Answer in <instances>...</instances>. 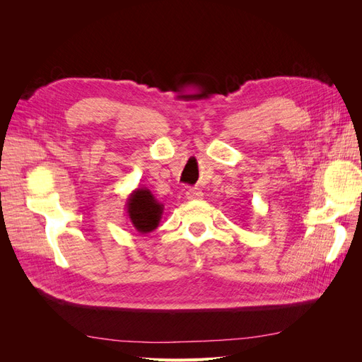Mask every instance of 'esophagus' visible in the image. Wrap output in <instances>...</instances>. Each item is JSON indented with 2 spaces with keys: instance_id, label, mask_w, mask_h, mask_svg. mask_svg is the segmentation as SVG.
I'll return each mask as SVG.
<instances>
[{
  "instance_id": "34e87169",
  "label": "esophagus",
  "mask_w": 362,
  "mask_h": 362,
  "mask_svg": "<svg viewBox=\"0 0 362 362\" xmlns=\"http://www.w3.org/2000/svg\"><path fill=\"white\" fill-rule=\"evenodd\" d=\"M185 196H187V199H199L202 198V192L196 187H190L185 192Z\"/></svg>"
}]
</instances>
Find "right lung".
I'll return each mask as SVG.
<instances>
[{
    "label": "right lung",
    "mask_w": 362,
    "mask_h": 362,
    "mask_svg": "<svg viewBox=\"0 0 362 362\" xmlns=\"http://www.w3.org/2000/svg\"><path fill=\"white\" fill-rule=\"evenodd\" d=\"M127 214L129 222L140 234H148L158 226L164 206L160 204L149 189H136L128 196Z\"/></svg>",
    "instance_id": "1"
}]
</instances>
